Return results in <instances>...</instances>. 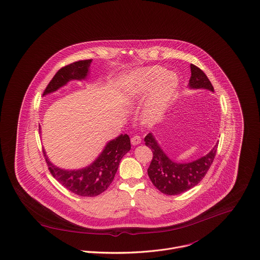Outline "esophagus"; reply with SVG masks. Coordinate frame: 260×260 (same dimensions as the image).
<instances>
[{"label":"esophagus","mask_w":260,"mask_h":260,"mask_svg":"<svg viewBox=\"0 0 260 260\" xmlns=\"http://www.w3.org/2000/svg\"><path fill=\"white\" fill-rule=\"evenodd\" d=\"M131 142H132V145H133V146H137V145L141 144L142 139H141V137H139V136H134V137L131 139Z\"/></svg>","instance_id":"esophagus-1"}]
</instances>
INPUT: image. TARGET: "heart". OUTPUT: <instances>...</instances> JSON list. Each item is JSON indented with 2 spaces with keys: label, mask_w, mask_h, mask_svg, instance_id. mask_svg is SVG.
Wrapping results in <instances>:
<instances>
[{
  "label": "heart",
  "mask_w": 260,
  "mask_h": 260,
  "mask_svg": "<svg viewBox=\"0 0 260 260\" xmlns=\"http://www.w3.org/2000/svg\"><path fill=\"white\" fill-rule=\"evenodd\" d=\"M178 88L175 74L159 66L148 67L137 72L127 81L121 94V102L125 105L137 104L150 92L142 113L144 122L154 124L164 115L173 101Z\"/></svg>",
  "instance_id": "1"
}]
</instances>
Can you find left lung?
<instances>
[{
    "label": "left lung",
    "instance_id": "obj_1",
    "mask_svg": "<svg viewBox=\"0 0 260 260\" xmlns=\"http://www.w3.org/2000/svg\"><path fill=\"white\" fill-rule=\"evenodd\" d=\"M191 76L188 86L191 89L214 87L207 75L197 66L190 64ZM146 146L153 152V159L148 168V175L155 187L167 196H177L198 185L208 173L217 153L218 144L206 156L190 163H177L163 152L152 134L145 138Z\"/></svg>",
    "mask_w": 260,
    "mask_h": 260
}]
</instances>
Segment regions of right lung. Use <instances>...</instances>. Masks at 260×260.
<instances>
[{
	"label": "right lung",
	"mask_w": 260,
	"mask_h": 260,
	"mask_svg": "<svg viewBox=\"0 0 260 260\" xmlns=\"http://www.w3.org/2000/svg\"><path fill=\"white\" fill-rule=\"evenodd\" d=\"M92 59H84L62 67L46 86L43 95L56 91L71 80L85 79ZM131 150L127 135H120L110 141L99 157L88 167L80 170H63L44 157L51 175L68 190L81 197H97L104 192L114 179L121 158Z\"/></svg>",
	"instance_id": "add662e5"
}]
</instances>
